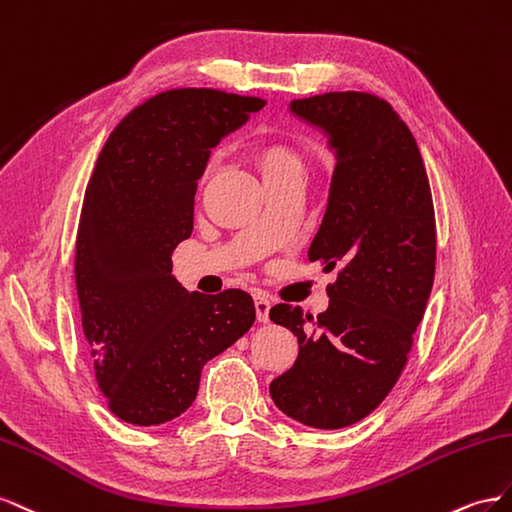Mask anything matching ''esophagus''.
I'll return each mask as SVG.
<instances>
[{"label": "esophagus", "mask_w": 512, "mask_h": 512, "mask_svg": "<svg viewBox=\"0 0 512 512\" xmlns=\"http://www.w3.org/2000/svg\"><path fill=\"white\" fill-rule=\"evenodd\" d=\"M255 313H257V321H261V324L270 321V300L264 296H257L255 298Z\"/></svg>", "instance_id": "1"}]
</instances>
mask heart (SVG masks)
Here are the masks:
<instances>
[{
	"label": "heart",
	"mask_w": 512,
	"mask_h": 512,
	"mask_svg": "<svg viewBox=\"0 0 512 512\" xmlns=\"http://www.w3.org/2000/svg\"><path fill=\"white\" fill-rule=\"evenodd\" d=\"M255 160L261 169V173L279 171L287 167H300L298 156L291 152L285 145H261L255 152Z\"/></svg>",
	"instance_id": "1"
}]
</instances>
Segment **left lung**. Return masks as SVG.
Wrapping results in <instances>:
<instances>
[{"label":"left lung","instance_id":"left-lung-1","mask_svg":"<svg viewBox=\"0 0 512 512\" xmlns=\"http://www.w3.org/2000/svg\"><path fill=\"white\" fill-rule=\"evenodd\" d=\"M334 154L328 206L309 246L330 304L317 319L276 304L274 324L298 337V360L270 384L272 401L306 427L343 429L397 384L435 274V218L414 135L386 100L330 92L289 102Z\"/></svg>","mask_w":512,"mask_h":512}]
</instances>
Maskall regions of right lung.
<instances>
[{"label":"right lung","mask_w":512,"mask_h":512,"mask_svg":"<svg viewBox=\"0 0 512 512\" xmlns=\"http://www.w3.org/2000/svg\"><path fill=\"white\" fill-rule=\"evenodd\" d=\"M264 105L195 87L163 92L130 111L98 156L75 279L98 388L130 425H163L186 412L203 364L253 326L246 291L191 294L171 274V255L191 238L212 148Z\"/></svg>","instance_id":"right-lung-1"}]
</instances>
